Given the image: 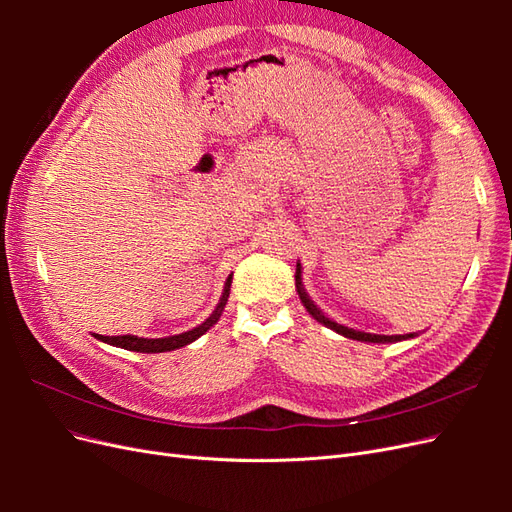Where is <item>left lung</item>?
<instances>
[{
    "mask_svg": "<svg viewBox=\"0 0 512 512\" xmlns=\"http://www.w3.org/2000/svg\"><path fill=\"white\" fill-rule=\"evenodd\" d=\"M294 284H297V292H299V299L301 303L305 305V309L309 314H312L320 324H324V327L333 329L335 333L344 335L348 339H356V342H371V344H391V342H401V339H408V337H414V333L410 335H376V333H365V331H354V329H348L344 327V324H337L335 320L327 318L322 312L320 307L309 299V294L305 292L303 288V277H301V262H297V273H294Z\"/></svg>",
    "mask_w": 512,
    "mask_h": 512,
    "instance_id": "obj_1",
    "label": "left lung"
}]
</instances>
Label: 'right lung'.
Wrapping results in <instances>:
<instances>
[{"instance_id": "add662e5", "label": "right lung", "mask_w": 512, "mask_h": 512, "mask_svg": "<svg viewBox=\"0 0 512 512\" xmlns=\"http://www.w3.org/2000/svg\"><path fill=\"white\" fill-rule=\"evenodd\" d=\"M230 284H232V275H228V280L224 284V292H222L218 307L213 309V314L203 324H198V327H194L192 331L170 335V337H158V339H147V337H136V335H113V337L111 335H96V337L104 344H111V346H117L123 350H132V352H147V354L170 352V350L183 348V346L192 344L194 339H198L200 335H205L213 327V324L220 320L224 307H226V301H228V294H230Z\"/></svg>"}]
</instances>
